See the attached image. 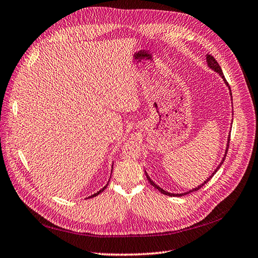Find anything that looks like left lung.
<instances>
[{
	"mask_svg": "<svg viewBox=\"0 0 258 258\" xmlns=\"http://www.w3.org/2000/svg\"><path fill=\"white\" fill-rule=\"evenodd\" d=\"M207 62H208V67L209 68H211L212 70H214L215 72H217L218 75L222 77V79L224 80V82H225V84L228 86V88H229V92H230V96H231V91H230V87H229V85H228V83H227V81H226V79H225V77H224V73H223V71H222V68H220V66L218 64V62L215 60V58L213 57V56H211V55H207ZM232 97V96H231ZM231 132V131H230ZM229 138H230V135H228V139H227V147H226V150H225V154H224V157H223V160H222V162H220V163L218 164V166L216 167V170L212 173V175L210 176V177H208V179H205V181L203 182V183H201V185H199L198 187H196V188H194V189H191V190H189V191H187V192H183V194H171V192H167V191H165L164 189H162L161 187H159L157 183H154V181L149 177V175L147 174V172L145 171V173H146V176H147V179L149 180V182L151 183V185L156 188V189H158L161 194H163V195H166V196H170V197H181V196H185V195H188V194H191V192H194V191H197V190H199L200 189L204 183H207L213 176H214V174L218 171V168L222 166V164L224 163V161H225V159H226V156H227V151H228V147H229Z\"/></svg>",
	"mask_w": 258,
	"mask_h": 258,
	"instance_id": "8db88e82",
	"label": "left lung"
}]
</instances>
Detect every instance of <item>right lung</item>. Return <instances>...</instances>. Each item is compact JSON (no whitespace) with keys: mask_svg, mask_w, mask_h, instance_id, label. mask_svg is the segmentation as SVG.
<instances>
[{"mask_svg":"<svg viewBox=\"0 0 258 258\" xmlns=\"http://www.w3.org/2000/svg\"><path fill=\"white\" fill-rule=\"evenodd\" d=\"M113 166V165H112ZM111 173H112V171H111ZM110 180V179H109ZM109 182V181H108ZM107 186H108V183H107V185L106 186H104V188H101L99 191H97V192L96 194H94V195H92V196H90V197H88L87 199H91V198H94V197H96V196H98L100 192H102V191H104L106 188H107Z\"/></svg>","mask_w":258,"mask_h":258,"instance_id":"obj_1","label":"right lung"}]
</instances>
